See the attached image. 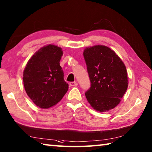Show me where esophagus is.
<instances>
[{
	"label": "esophagus",
	"instance_id": "esophagus-1",
	"mask_svg": "<svg viewBox=\"0 0 152 152\" xmlns=\"http://www.w3.org/2000/svg\"><path fill=\"white\" fill-rule=\"evenodd\" d=\"M77 85H78V83H77V82H71L69 83V85L71 87H76Z\"/></svg>",
	"mask_w": 152,
	"mask_h": 152
}]
</instances>
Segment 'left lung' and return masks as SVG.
Returning <instances> with one entry per match:
<instances>
[{
  "label": "left lung",
  "mask_w": 152,
  "mask_h": 152,
  "mask_svg": "<svg viewBox=\"0 0 152 152\" xmlns=\"http://www.w3.org/2000/svg\"><path fill=\"white\" fill-rule=\"evenodd\" d=\"M83 56L91 83L85 93L88 103L101 113L115 108L128 88L124 64L115 51L102 45L86 48Z\"/></svg>",
  "instance_id": "8db88e82"
}]
</instances>
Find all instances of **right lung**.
<instances>
[{"instance_id":"right-lung-1","label":"right lung","mask_w":152,"mask_h":152,"mask_svg":"<svg viewBox=\"0 0 152 152\" xmlns=\"http://www.w3.org/2000/svg\"><path fill=\"white\" fill-rule=\"evenodd\" d=\"M60 47L49 44L41 48L28 60L23 72V83L28 96L37 107L49 108L58 103L67 93L59 61Z\"/></svg>"}]
</instances>
